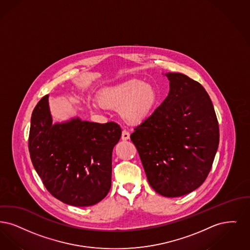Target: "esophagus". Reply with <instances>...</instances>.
Listing matches in <instances>:
<instances>
[{"mask_svg": "<svg viewBox=\"0 0 250 250\" xmlns=\"http://www.w3.org/2000/svg\"><path fill=\"white\" fill-rule=\"evenodd\" d=\"M121 139L123 141L129 140L130 139V132L128 130H124L122 131V135H121Z\"/></svg>", "mask_w": 250, "mask_h": 250, "instance_id": "esophagus-1", "label": "esophagus"}]
</instances>
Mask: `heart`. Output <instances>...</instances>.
Listing matches in <instances>:
<instances>
[{
  "label": "heart",
  "instance_id": "b5f03b06",
  "mask_svg": "<svg viewBox=\"0 0 250 250\" xmlns=\"http://www.w3.org/2000/svg\"><path fill=\"white\" fill-rule=\"evenodd\" d=\"M157 100L155 88L137 78L104 87L98 95V103L102 107L120 108V117L132 124L146 120L152 114Z\"/></svg>",
  "mask_w": 250,
  "mask_h": 250
}]
</instances>
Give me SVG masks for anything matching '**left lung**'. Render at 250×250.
<instances>
[{"label":"left lung","mask_w":250,"mask_h":250,"mask_svg":"<svg viewBox=\"0 0 250 250\" xmlns=\"http://www.w3.org/2000/svg\"><path fill=\"white\" fill-rule=\"evenodd\" d=\"M166 76L168 96L134 128L130 140L153 189L165 197H179L207 179L218 147L219 129L205 87L183 74Z\"/></svg>","instance_id":"8db88e82"}]
</instances>
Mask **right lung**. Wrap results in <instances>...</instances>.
Here are the masks:
<instances>
[{
    "label": "right lung",
    "mask_w": 250,
    "mask_h": 250,
    "mask_svg": "<svg viewBox=\"0 0 250 250\" xmlns=\"http://www.w3.org/2000/svg\"><path fill=\"white\" fill-rule=\"evenodd\" d=\"M121 129L115 122L100 124L78 118L52 124L48 95L34 107L29 151L35 171L46 189L74 207H90L110 190L112 151Z\"/></svg>",
    "instance_id": "add662e5"
}]
</instances>
